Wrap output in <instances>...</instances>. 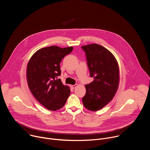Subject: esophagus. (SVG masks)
Masks as SVG:
<instances>
[{"label":"esophagus","instance_id":"obj_1","mask_svg":"<svg viewBox=\"0 0 150 150\" xmlns=\"http://www.w3.org/2000/svg\"><path fill=\"white\" fill-rule=\"evenodd\" d=\"M78 85V84H75V85H71V87L73 88V89H74L76 86Z\"/></svg>","mask_w":150,"mask_h":150}]
</instances>
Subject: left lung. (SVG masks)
Returning <instances> with one entry per match:
<instances>
[{
	"mask_svg": "<svg viewBox=\"0 0 150 150\" xmlns=\"http://www.w3.org/2000/svg\"><path fill=\"white\" fill-rule=\"evenodd\" d=\"M85 52L91 77L94 81L85 85L82 98L85 108L97 111L108 104L115 96L119 83V69L113 54L105 47L91 44L81 47Z\"/></svg>",
	"mask_w": 150,
	"mask_h": 150,
	"instance_id": "obj_1",
	"label": "left lung"
}]
</instances>
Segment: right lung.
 <instances>
[{"mask_svg": "<svg viewBox=\"0 0 150 150\" xmlns=\"http://www.w3.org/2000/svg\"><path fill=\"white\" fill-rule=\"evenodd\" d=\"M73 47L50 46L37 50L30 59L27 68L28 87L35 99L49 110L55 111L65 105L71 91L58 76L60 63L72 52Z\"/></svg>", "mask_w": 150, "mask_h": 150, "instance_id": "1", "label": "right lung"}]
</instances>
